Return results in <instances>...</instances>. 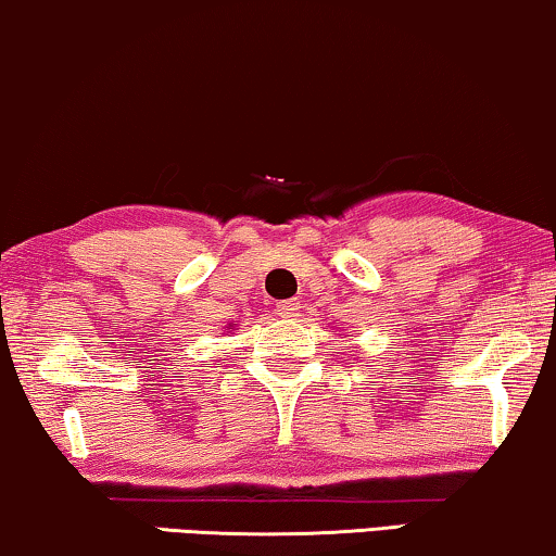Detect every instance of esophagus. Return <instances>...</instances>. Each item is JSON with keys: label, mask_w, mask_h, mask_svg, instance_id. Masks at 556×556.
<instances>
[{"label": "esophagus", "mask_w": 556, "mask_h": 556, "mask_svg": "<svg viewBox=\"0 0 556 556\" xmlns=\"http://www.w3.org/2000/svg\"><path fill=\"white\" fill-rule=\"evenodd\" d=\"M296 312H300V302H296V300H287V302L277 304V315L279 317H296Z\"/></svg>", "instance_id": "obj_1"}]
</instances>
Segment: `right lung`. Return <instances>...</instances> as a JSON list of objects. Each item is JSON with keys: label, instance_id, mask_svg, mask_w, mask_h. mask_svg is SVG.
Listing matches in <instances>:
<instances>
[{"label": "right lung", "instance_id": "add662e5", "mask_svg": "<svg viewBox=\"0 0 556 556\" xmlns=\"http://www.w3.org/2000/svg\"><path fill=\"white\" fill-rule=\"evenodd\" d=\"M229 330H231V325H229Z\"/></svg>", "mask_w": 556, "mask_h": 556}]
</instances>
